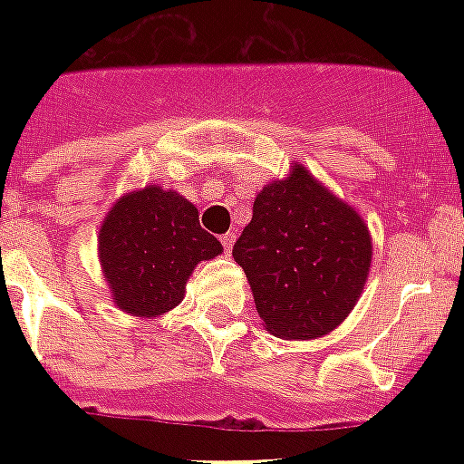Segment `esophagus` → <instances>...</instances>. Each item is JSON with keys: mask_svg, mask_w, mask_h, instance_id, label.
<instances>
[{"mask_svg": "<svg viewBox=\"0 0 464 464\" xmlns=\"http://www.w3.org/2000/svg\"><path fill=\"white\" fill-rule=\"evenodd\" d=\"M233 243H236V233L228 231V233H224V236H221V246H224L226 253H231Z\"/></svg>", "mask_w": 464, "mask_h": 464, "instance_id": "obj_1", "label": "esophagus"}]
</instances>
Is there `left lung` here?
<instances>
[{
    "label": "left lung",
    "mask_w": 464,
    "mask_h": 464,
    "mask_svg": "<svg viewBox=\"0 0 464 464\" xmlns=\"http://www.w3.org/2000/svg\"><path fill=\"white\" fill-rule=\"evenodd\" d=\"M363 218L301 163L255 197L233 246L262 324L275 337L315 339L342 324L371 269Z\"/></svg>",
    "instance_id": "1"
}]
</instances>
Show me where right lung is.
<instances>
[{"label":"right lung","instance_id":"1","mask_svg":"<svg viewBox=\"0 0 464 464\" xmlns=\"http://www.w3.org/2000/svg\"><path fill=\"white\" fill-rule=\"evenodd\" d=\"M221 253V243L199 226L195 204L159 185L120 197L98 233L112 301L137 317L175 308L192 269Z\"/></svg>","mask_w":464,"mask_h":464}]
</instances>
